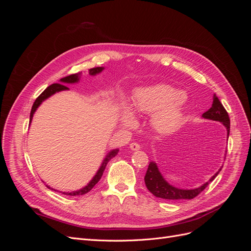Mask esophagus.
<instances>
[{
    "instance_id": "34e87169",
    "label": "esophagus",
    "mask_w": 251,
    "mask_h": 251,
    "mask_svg": "<svg viewBox=\"0 0 251 251\" xmlns=\"http://www.w3.org/2000/svg\"><path fill=\"white\" fill-rule=\"evenodd\" d=\"M130 148L132 151H138V150H140V144L137 142H133L130 144Z\"/></svg>"
}]
</instances>
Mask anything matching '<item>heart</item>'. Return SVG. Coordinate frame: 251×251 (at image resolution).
I'll list each match as a JSON object with an SVG mask.
<instances>
[{
  "instance_id": "heart-1",
  "label": "heart",
  "mask_w": 251,
  "mask_h": 251,
  "mask_svg": "<svg viewBox=\"0 0 251 251\" xmlns=\"http://www.w3.org/2000/svg\"><path fill=\"white\" fill-rule=\"evenodd\" d=\"M186 95L164 83L136 90L131 109L137 114H151V124L158 132L170 133L181 123ZM127 119L130 117L126 116Z\"/></svg>"
}]
</instances>
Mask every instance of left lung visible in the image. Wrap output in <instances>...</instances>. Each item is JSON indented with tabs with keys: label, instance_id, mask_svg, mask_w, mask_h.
<instances>
[{
	"label": "left lung",
	"instance_id": "8db88e82",
	"mask_svg": "<svg viewBox=\"0 0 251 251\" xmlns=\"http://www.w3.org/2000/svg\"><path fill=\"white\" fill-rule=\"evenodd\" d=\"M202 116L206 119H211V120H216L222 123L226 126L227 136H229L230 119L228 116V113H227V111L223 107V104L219 100V98L216 95H214V100H212L211 108L205 113H203ZM219 172L216 173L208 182H206V183L198 188L180 189L169 184L168 182L163 179L161 174L159 173L156 163L150 162L146 177H144V182H146V185L149 191L155 197H157V198H161L165 200H175V201L183 200V199H194L199 194H201L204 189L207 187V185L210 183V182L218 176Z\"/></svg>",
	"mask_w": 251,
	"mask_h": 251
}]
</instances>
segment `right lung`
I'll list each match as a JSON object with an SVG mask.
<instances>
[{
	"label": "right lung",
	"instance_id": "1",
	"mask_svg": "<svg viewBox=\"0 0 251 251\" xmlns=\"http://www.w3.org/2000/svg\"><path fill=\"white\" fill-rule=\"evenodd\" d=\"M103 68L102 67H97V68H92V69L89 70V74L90 75H95L97 73H100L102 71ZM80 75H81V72H77V73H74V74H70L68 75V76H65L63 78H60V82L62 83H73V82H77L80 78ZM62 83H52L51 86H49L46 90H44V92L36 98L33 105H32V109H31V112H30V123H31V119L33 117V114L35 112V110L37 109V107L46 100V98H48L49 96H51L52 94H54L56 92H58V91H63V90H68L69 88H68L67 86L65 85H62ZM118 154V150H114L112 151H110V153L107 155V157H105V159L103 160L100 169L97 171L96 175L94 176V178L91 180L90 183L86 186L83 187L81 189H79V191H76V192H72V193H63L65 195H68V196H81V195H85L87 193H89L91 189H92L98 181L100 180L102 174L105 170V166H107L108 162L111 160L112 158L115 157L116 155Z\"/></svg>",
	"mask_w": 251,
	"mask_h": 251
}]
</instances>
